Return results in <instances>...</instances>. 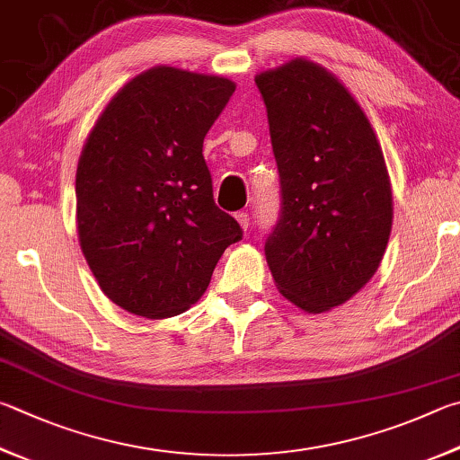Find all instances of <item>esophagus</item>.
<instances>
[{"instance_id":"34e87169","label":"esophagus","mask_w":460,"mask_h":460,"mask_svg":"<svg viewBox=\"0 0 460 460\" xmlns=\"http://www.w3.org/2000/svg\"><path fill=\"white\" fill-rule=\"evenodd\" d=\"M235 219L239 221L241 229H243V231H247V229H249V215H247V213H243V211L237 213V215H235Z\"/></svg>"}]
</instances>
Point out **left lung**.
I'll use <instances>...</instances> for the list:
<instances>
[{
    "label": "left lung",
    "mask_w": 460,
    "mask_h": 460,
    "mask_svg": "<svg viewBox=\"0 0 460 460\" xmlns=\"http://www.w3.org/2000/svg\"><path fill=\"white\" fill-rule=\"evenodd\" d=\"M255 84L281 185L267 265L299 310L328 312L372 279L386 252L392 189L382 148L360 104L322 66L296 58Z\"/></svg>",
    "instance_id": "obj_1"
}]
</instances>
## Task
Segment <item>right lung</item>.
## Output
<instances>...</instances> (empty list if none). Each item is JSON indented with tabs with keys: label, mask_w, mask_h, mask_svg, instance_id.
<instances>
[{
	"label": "right lung",
	"mask_w": 460,
	"mask_h": 460,
	"mask_svg": "<svg viewBox=\"0 0 460 460\" xmlns=\"http://www.w3.org/2000/svg\"><path fill=\"white\" fill-rule=\"evenodd\" d=\"M235 84L155 66L100 114L76 171L80 247L108 299L161 320L205 294L225 249L243 237L213 199L203 140Z\"/></svg>",
	"instance_id": "obj_1"
}]
</instances>
